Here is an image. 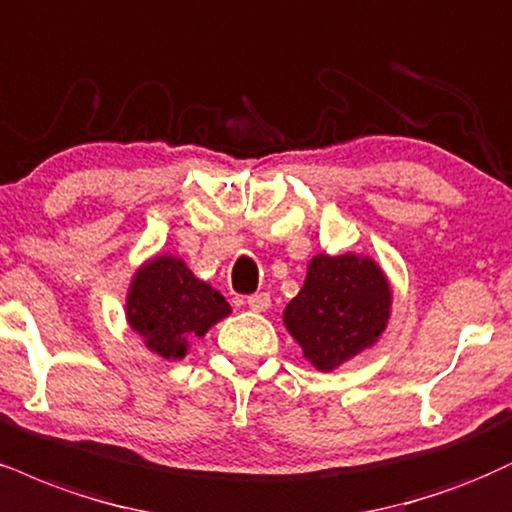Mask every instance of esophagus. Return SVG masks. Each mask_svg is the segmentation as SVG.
<instances>
[{
  "mask_svg": "<svg viewBox=\"0 0 512 512\" xmlns=\"http://www.w3.org/2000/svg\"><path fill=\"white\" fill-rule=\"evenodd\" d=\"M269 305H272V298L269 293H252L248 295V307L255 312H267Z\"/></svg>",
  "mask_w": 512,
  "mask_h": 512,
  "instance_id": "34e87169",
  "label": "esophagus"
}]
</instances>
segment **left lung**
Wrapping results in <instances>:
<instances>
[{
	"instance_id": "1",
	"label": "left lung",
	"mask_w": 512,
	"mask_h": 512,
	"mask_svg": "<svg viewBox=\"0 0 512 512\" xmlns=\"http://www.w3.org/2000/svg\"><path fill=\"white\" fill-rule=\"evenodd\" d=\"M391 286L374 260L317 255L300 293L283 310V324L319 372L372 348L391 315Z\"/></svg>"
}]
</instances>
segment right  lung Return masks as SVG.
<instances>
[{"label": "right lung", "instance_id": "add662e5", "mask_svg": "<svg viewBox=\"0 0 512 512\" xmlns=\"http://www.w3.org/2000/svg\"><path fill=\"white\" fill-rule=\"evenodd\" d=\"M231 315L224 295L174 255H159L138 269L128 288L126 319L145 346L166 360L186 357L190 341Z\"/></svg>", "mask_w": 512, "mask_h": 512}]
</instances>
